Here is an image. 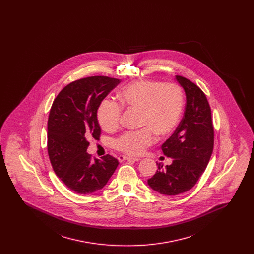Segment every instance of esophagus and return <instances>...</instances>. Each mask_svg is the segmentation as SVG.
Listing matches in <instances>:
<instances>
[{
  "mask_svg": "<svg viewBox=\"0 0 254 254\" xmlns=\"http://www.w3.org/2000/svg\"><path fill=\"white\" fill-rule=\"evenodd\" d=\"M118 160H119L120 162H123V161H125V160H129V161H134V162H138V161H140L141 159H140V158L129 157V156H125V155H120V156L118 157Z\"/></svg>",
  "mask_w": 254,
  "mask_h": 254,
  "instance_id": "obj_1",
  "label": "esophagus"
}]
</instances>
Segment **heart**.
<instances>
[{
    "instance_id": "1",
    "label": "heart",
    "mask_w": 254,
    "mask_h": 254,
    "mask_svg": "<svg viewBox=\"0 0 254 254\" xmlns=\"http://www.w3.org/2000/svg\"><path fill=\"white\" fill-rule=\"evenodd\" d=\"M123 107L141 110V127L138 131H127L116 140V147L129 155H140L154 142V135L165 138L173 132L181 118L184 93L180 85L160 81L142 80L122 88L118 94ZM120 106L104 100L97 110V119L107 131L116 129L121 121Z\"/></svg>"
}]
</instances>
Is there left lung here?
Instances as JSON below:
<instances>
[{
	"instance_id": "obj_1",
	"label": "left lung",
	"mask_w": 254,
	"mask_h": 254,
	"mask_svg": "<svg viewBox=\"0 0 254 254\" xmlns=\"http://www.w3.org/2000/svg\"><path fill=\"white\" fill-rule=\"evenodd\" d=\"M186 94L184 117L176 130L162 145L172 159L169 166L158 164L147 185L158 193L177 195L192 189L205 171L213 150L214 130L211 110L205 93L191 81L176 76Z\"/></svg>"
}]
</instances>
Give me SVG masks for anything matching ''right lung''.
I'll return each instance as SVG.
<instances>
[{
	"mask_svg": "<svg viewBox=\"0 0 254 254\" xmlns=\"http://www.w3.org/2000/svg\"><path fill=\"white\" fill-rule=\"evenodd\" d=\"M120 80L92 76L62 89L54 100L48 122V151L56 175L73 191L90 194L102 190L119 162L111 155L91 160L87 139H97L101 127L97 110Z\"/></svg>",
	"mask_w": 254,
	"mask_h": 254,
	"instance_id": "add662e5",
	"label": "right lung"
}]
</instances>
